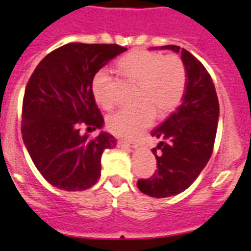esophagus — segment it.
Returning a JSON list of instances; mask_svg holds the SVG:
<instances>
[{"instance_id": "obj_1", "label": "esophagus", "mask_w": 251, "mask_h": 251, "mask_svg": "<svg viewBox=\"0 0 251 251\" xmlns=\"http://www.w3.org/2000/svg\"><path fill=\"white\" fill-rule=\"evenodd\" d=\"M119 145H121V146H128V147H130V149H137V147H138V145H137L136 142H132V141H119Z\"/></svg>"}]
</instances>
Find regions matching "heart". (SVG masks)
<instances>
[{
  "label": "heart",
  "mask_w": 251,
  "mask_h": 251,
  "mask_svg": "<svg viewBox=\"0 0 251 251\" xmlns=\"http://www.w3.org/2000/svg\"><path fill=\"white\" fill-rule=\"evenodd\" d=\"M118 68L127 78L138 83L136 94L138 106L111 113L106 119V127L111 133L126 138L138 136L151 126L155 114L165 117L180 104L187 74L183 62L176 55L133 50L119 59ZM109 81L108 71L100 70L91 82L94 99L104 109L113 106Z\"/></svg>",
  "instance_id": "obj_1"
}]
</instances>
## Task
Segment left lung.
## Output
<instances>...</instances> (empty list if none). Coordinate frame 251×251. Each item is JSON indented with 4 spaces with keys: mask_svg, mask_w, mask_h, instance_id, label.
I'll return each mask as SVG.
<instances>
[{
    "mask_svg": "<svg viewBox=\"0 0 251 251\" xmlns=\"http://www.w3.org/2000/svg\"><path fill=\"white\" fill-rule=\"evenodd\" d=\"M150 49H168L180 54L187 74L181 104L151 132L152 137L160 140L156 149H152L157 170L150 179L137 183L138 189L147 196L165 198L184 192L208 162L215 145L220 105L211 76L194 55L177 46Z\"/></svg>",
    "mask_w": 251,
    "mask_h": 251,
    "instance_id": "left-lung-1",
    "label": "left lung"
}]
</instances>
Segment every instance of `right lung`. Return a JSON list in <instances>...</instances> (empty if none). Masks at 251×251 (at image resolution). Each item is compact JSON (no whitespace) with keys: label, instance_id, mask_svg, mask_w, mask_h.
Listing matches in <instances>:
<instances>
[{"label":"right lung","instance_id":"1","mask_svg":"<svg viewBox=\"0 0 251 251\" xmlns=\"http://www.w3.org/2000/svg\"><path fill=\"white\" fill-rule=\"evenodd\" d=\"M127 48L117 44L70 43L36 66L23 101V140L34 165L53 187L68 192L91 188L101 171L104 150L117 140L104 127L91 82L95 74Z\"/></svg>","mask_w":251,"mask_h":251}]
</instances>
